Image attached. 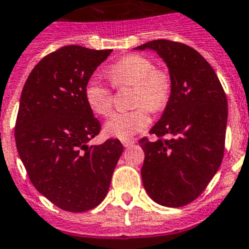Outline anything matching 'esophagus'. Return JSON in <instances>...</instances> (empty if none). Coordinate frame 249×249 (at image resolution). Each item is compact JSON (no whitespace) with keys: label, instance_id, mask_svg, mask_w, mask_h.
Returning a JSON list of instances; mask_svg holds the SVG:
<instances>
[{"label":"esophagus","instance_id":"34e87169","mask_svg":"<svg viewBox=\"0 0 249 249\" xmlns=\"http://www.w3.org/2000/svg\"><path fill=\"white\" fill-rule=\"evenodd\" d=\"M121 143H123L124 147H130V145L134 144V139H123Z\"/></svg>","mask_w":249,"mask_h":249}]
</instances>
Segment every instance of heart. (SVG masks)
<instances>
[{
	"mask_svg": "<svg viewBox=\"0 0 249 249\" xmlns=\"http://www.w3.org/2000/svg\"><path fill=\"white\" fill-rule=\"evenodd\" d=\"M107 75L116 88L134 87L131 105L133 110L115 114L107 121L106 131L116 138L128 139L149 125L148 108L161 111L170 100V74L163 69L155 68L147 56L131 53L115 62L107 70ZM86 100L94 114L110 116L114 107V89L98 79L92 78L86 86Z\"/></svg>",
	"mask_w": 249,
	"mask_h": 249,
	"instance_id": "heart-1",
	"label": "heart"
}]
</instances>
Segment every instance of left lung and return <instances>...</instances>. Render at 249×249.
<instances>
[{
	"label": "left lung",
	"mask_w": 249,
	"mask_h": 249,
	"mask_svg": "<svg viewBox=\"0 0 249 249\" xmlns=\"http://www.w3.org/2000/svg\"><path fill=\"white\" fill-rule=\"evenodd\" d=\"M145 48L166 62L173 88L162 118L149 130L157 139L139 141L143 185L160 205L181 207L202 195L221 165L228 100L215 70L195 48L156 39L137 50Z\"/></svg>",
	"instance_id": "obj_1"
}]
</instances>
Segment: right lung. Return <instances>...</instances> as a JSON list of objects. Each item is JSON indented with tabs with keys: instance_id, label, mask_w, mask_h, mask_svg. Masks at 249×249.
I'll use <instances>...</instances> for the list:
<instances>
[{
	"instance_id": "obj_1",
	"label": "right lung",
	"mask_w": 249,
	"mask_h": 249,
	"mask_svg": "<svg viewBox=\"0 0 249 249\" xmlns=\"http://www.w3.org/2000/svg\"><path fill=\"white\" fill-rule=\"evenodd\" d=\"M112 50L69 44L44 56L24 84L15 141L30 181L69 212L89 211L106 197L123 153L119 139L87 143L101 124L86 100V86Z\"/></svg>"
}]
</instances>
